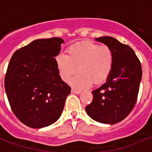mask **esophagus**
Masks as SVG:
<instances>
[{
    "mask_svg": "<svg viewBox=\"0 0 152 152\" xmlns=\"http://www.w3.org/2000/svg\"><path fill=\"white\" fill-rule=\"evenodd\" d=\"M72 93L73 94H80L81 91L80 90H77V89H72Z\"/></svg>",
    "mask_w": 152,
    "mask_h": 152,
    "instance_id": "34e87169",
    "label": "esophagus"
}]
</instances>
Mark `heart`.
Listing matches in <instances>:
<instances>
[{"mask_svg": "<svg viewBox=\"0 0 152 152\" xmlns=\"http://www.w3.org/2000/svg\"><path fill=\"white\" fill-rule=\"evenodd\" d=\"M66 52L67 55L58 54L55 62L60 76L65 82H68L78 69L79 74L70 81L75 89L89 88L92 83L100 85L112 72L114 54L107 45L84 41L69 46Z\"/></svg>", "mask_w": 152, "mask_h": 152, "instance_id": "heart-1", "label": "heart"}]
</instances>
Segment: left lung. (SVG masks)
Returning a JSON list of instances; mask_svg holds the SVG:
<instances>
[{
  "mask_svg": "<svg viewBox=\"0 0 152 152\" xmlns=\"http://www.w3.org/2000/svg\"><path fill=\"white\" fill-rule=\"evenodd\" d=\"M95 40L111 48L114 62L106 82L92 91L93 101L86 106V111L95 121L113 124L123 121L134 108L142 80V66L129 45L111 37Z\"/></svg>",
  "mask_w": 152,
  "mask_h": 152,
  "instance_id": "1",
  "label": "left lung"
}]
</instances>
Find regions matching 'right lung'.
Here are the masks:
<instances>
[{
  "label": "right lung",
  "mask_w": 152,
  "mask_h": 152,
  "mask_svg": "<svg viewBox=\"0 0 152 152\" xmlns=\"http://www.w3.org/2000/svg\"><path fill=\"white\" fill-rule=\"evenodd\" d=\"M64 42L38 39L16 50L8 65L5 89L10 105L22 123L34 129L56 122L71 88L63 81L55 57Z\"/></svg>",
  "instance_id": "right-lung-1"
}]
</instances>
